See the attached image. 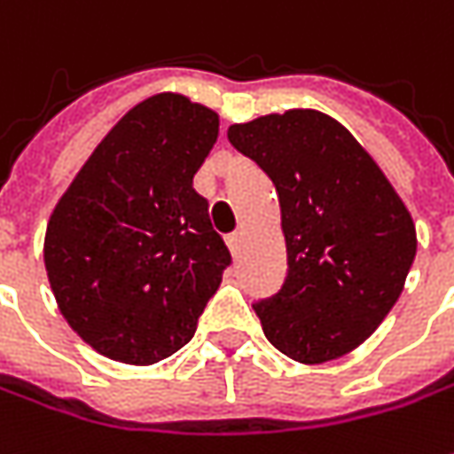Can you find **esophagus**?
<instances>
[{"label": "esophagus", "mask_w": 454, "mask_h": 454, "mask_svg": "<svg viewBox=\"0 0 454 454\" xmlns=\"http://www.w3.org/2000/svg\"><path fill=\"white\" fill-rule=\"evenodd\" d=\"M243 241V233L241 231H233V233H228L226 236V246L231 248V254H236L239 251V246H241Z\"/></svg>", "instance_id": "1"}]
</instances>
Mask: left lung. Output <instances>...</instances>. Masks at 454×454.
Instances as JSON below:
<instances>
[{
    "instance_id": "obj_1",
    "label": "left lung",
    "mask_w": 454,
    "mask_h": 454,
    "mask_svg": "<svg viewBox=\"0 0 454 454\" xmlns=\"http://www.w3.org/2000/svg\"><path fill=\"white\" fill-rule=\"evenodd\" d=\"M274 180L286 281L254 304L263 334L301 364L356 349L397 304L417 254L407 206L341 122L294 107L228 128Z\"/></svg>"
}]
</instances>
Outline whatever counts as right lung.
Returning <instances> with one entry per match:
<instances>
[{
	"mask_svg": "<svg viewBox=\"0 0 454 454\" xmlns=\"http://www.w3.org/2000/svg\"><path fill=\"white\" fill-rule=\"evenodd\" d=\"M218 113L178 92L137 102L57 200L44 269L57 306L95 352L148 367L196 334L231 263L193 176Z\"/></svg>",
	"mask_w": 454,
	"mask_h": 454,
	"instance_id": "obj_1",
	"label": "right lung"
}]
</instances>
